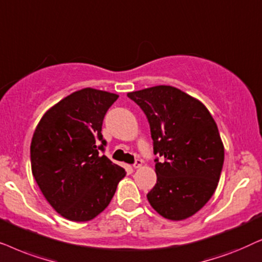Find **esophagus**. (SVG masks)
I'll return each instance as SVG.
<instances>
[{
  "mask_svg": "<svg viewBox=\"0 0 262 262\" xmlns=\"http://www.w3.org/2000/svg\"><path fill=\"white\" fill-rule=\"evenodd\" d=\"M134 169H139V167H141L142 166V160L141 159H137L135 160V163H134Z\"/></svg>",
  "mask_w": 262,
  "mask_h": 262,
  "instance_id": "obj_1",
  "label": "esophagus"
}]
</instances>
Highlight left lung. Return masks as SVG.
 <instances>
[{
    "label": "left lung",
    "instance_id": "8db88e82",
    "mask_svg": "<svg viewBox=\"0 0 262 262\" xmlns=\"http://www.w3.org/2000/svg\"><path fill=\"white\" fill-rule=\"evenodd\" d=\"M149 122L157 183L147 194L157 213L184 221L200 211L217 189L224 145L207 107L176 87L159 85L127 93Z\"/></svg>",
    "mask_w": 262,
    "mask_h": 262
}]
</instances>
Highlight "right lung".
<instances>
[{
	"label": "right lung",
	"instance_id": "obj_1",
	"mask_svg": "<svg viewBox=\"0 0 262 262\" xmlns=\"http://www.w3.org/2000/svg\"><path fill=\"white\" fill-rule=\"evenodd\" d=\"M118 95L86 89L52 105L31 141L32 175L50 206L72 222H89L105 210L125 176L100 155L102 124Z\"/></svg>",
	"mask_w": 262,
	"mask_h": 262
}]
</instances>
